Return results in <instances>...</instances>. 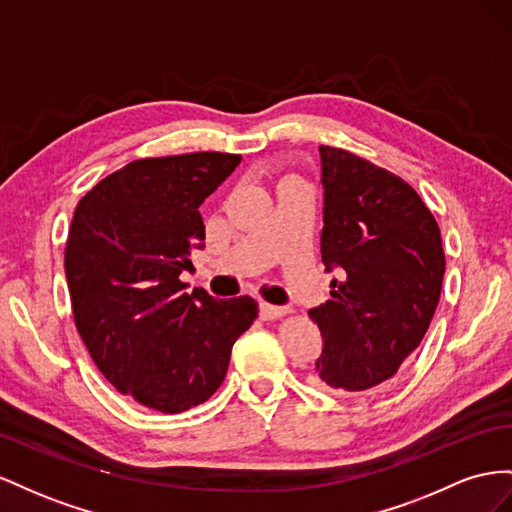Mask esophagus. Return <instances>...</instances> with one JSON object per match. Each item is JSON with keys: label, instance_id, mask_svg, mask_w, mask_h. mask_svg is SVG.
I'll return each instance as SVG.
<instances>
[{"label": "esophagus", "instance_id": "obj_1", "mask_svg": "<svg viewBox=\"0 0 512 512\" xmlns=\"http://www.w3.org/2000/svg\"><path fill=\"white\" fill-rule=\"evenodd\" d=\"M285 313H289L287 306H274V304H268V302H261V304H259V317L266 319V321L279 319V317H283Z\"/></svg>", "mask_w": 512, "mask_h": 512}]
</instances>
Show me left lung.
Instances as JSON below:
<instances>
[{
    "label": "left lung",
    "instance_id": "obj_1",
    "mask_svg": "<svg viewBox=\"0 0 512 512\" xmlns=\"http://www.w3.org/2000/svg\"><path fill=\"white\" fill-rule=\"evenodd\" d=\"M319 158L321 261L345 274L309 311L324 339L309 379L337 394L375 390L420 345L440 302V227L399 175L330 145H319Z\"/></svg>",
    "mask_w": 512,
    "mask_h": 512
}]
</instances>
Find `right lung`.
Here are the masks:
<instances>
[{"label":"right lung","mask_w":512,"mask_h":512,"mask_svg":"<svg viewBox=\"0 0 512 512\" xmlns=\"http://www.w3.org/2000/svg\"><path fill=\"white\" fill-rule=\"evenodd\" d=\"M242 156L197 152L143 158L107 175L72 216L66 281L81 339L126 397L163 414L208 401L231 347L257 319L248 296L186 294L182 270L203 248L199 206Z\"/></svg>","instance_id":"1"}]
</instances>
